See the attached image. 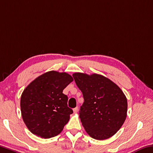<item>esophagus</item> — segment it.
Segmentation results:
<instances>
[{
  "label": "esophagus",
  "mask_w": 153,
  "mask_h": 153,
  "mask_svg": "<svg viewBox=\"0 0 153 153\" xmlns=\"http://www.w3.org/2000/svg\"><path fill=\"white\" fill-rule=\"evenodd\" d=\"M73 110H74V113H77V111H78V107L75 108Z\"/></svg>",
  "instance_id": "1"
}]
</instances>
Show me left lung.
Wrapping results in <instances>:
<instances>
[{"label":"left lung","instance_id":"left-lung-1","mask_svg":"<svg viewBox=\"0 0 153 153\" xmlns=\"http://www.w3.org/2000/svg\"><path fill=\"white\" fill-rule=\"evenodd\" d=\"M73 77L83 94L79 114L86 133L98 140L113 136L127 117V100L122 90L99 74L75 73Z\"/></svg>","mask_w":153,"mask_h":153}]
</instances>
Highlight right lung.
<instances>
[{
  "mask_svg": "<svg viewBox=\"0 0 153 153\" xmlns=\"http://www.w3.org/2000/svg\"><path fill=\"white\" fill-rule=\"evenodd\" d=\"M73 80L67 73L50 71L34 79L24 90L21 113L31 133L46 139L62 131L73 113L62 91Z\"/></svg>",
  "mask_w": 153,
  "mask_h": 153,
  "instance_id": "right-lung-1",
  "label": "right lung"
}]
</instances>
